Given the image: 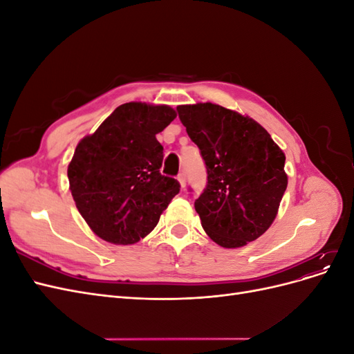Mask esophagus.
<instances>
[{
  "instance_id": "1",
  "label": "esophagus",
  "mask_w": 354,
  "mask_h": 354,
  "mask_svg": "<svg viewBox=\"0 0 354 354\" xmlns=\"http://www.w3.org/2000/svg\"><path fill=\"white\" fill-rule=\"evenodd\" d=\"M178 183H180V187L185 190V187H186V174L185 173H181V174H178Z\"/></svg>"
}]
</instances>
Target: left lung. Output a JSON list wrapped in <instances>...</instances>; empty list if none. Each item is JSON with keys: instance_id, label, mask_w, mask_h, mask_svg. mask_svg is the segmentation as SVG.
<instances>
[{"instance_id": "8db88e82", "label": "left lung", "mask_w": 354, "mask_h": 354, "mask_svg": "<svg viewBox=\"0 0 354 354\" xmlns=\"http://www.w3.org/2000/svg\"><path fill=\"white\" fill-rule=\"evenodd\" d=\"M201 151L207 187L195 201L201 224L223 248H239L272 226L288 186L285 153L250 116L212 103L177 106Z\"/></svg>"}]
</instances>
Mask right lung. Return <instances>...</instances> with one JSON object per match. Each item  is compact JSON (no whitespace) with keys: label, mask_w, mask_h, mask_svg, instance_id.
Here are the masks:
<instances>
[{"label":"right lung","mask_w":354,"mask_h":354,"mask_svg":"<svg viewBox=\"0 0 354 354\" xmlns=\"http://www.w3.org/2000/svg\"><path fill=\"white\" fill-rule=\"evenodd\" d=\"M165 104L124 103L78 143L68 167L69 189L82 218L106 242L131 245L151 233L178 192L162 176L156 134L174 121Z\"/></svg>","instance_id":"right-lung-1"}]
</instances>
